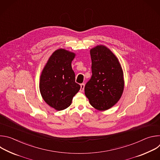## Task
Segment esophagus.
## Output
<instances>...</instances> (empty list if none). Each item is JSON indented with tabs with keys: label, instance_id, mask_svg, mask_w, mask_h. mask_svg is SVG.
Here are the masks:
<instances>
[{
	"label": "esophagus",
	"instance_id": "34e87169",
	"mask_svg": "<svg viewBox=\"0 0 160 160\" xmlns=\"http://www.w3.org/2000/svg\"><path fill=\"white\" fill-rule=\"evenodd\" d=\"M84 87H85V84L82 83L80 85V91H81V92H83V91L84 90Z\"/></svg>",
	"mask_w": 160,
	"mask_h": 160
}]
</instances>
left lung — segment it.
<instances>
[{
	"label": "left lung",
	"mask_w": 160,
	"mask_h": 160,
	"mask_svg": "<svg viewBox=\"0 0 160 160\" xmlns=\"http://www.w3.org/2000/svg\"><path fill=\"white\" fill-rule=\"evenodd\" d=\"M92 75L85 87V94L90 105L99 111L115 106L124 90V77L117 57L105 45L90 51Z\"/></svg>",
	"instance_id": "left-lung-1"
}]
</instances>
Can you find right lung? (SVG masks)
<instances>
[{
  "mask_svg": "<svg viewBox=\"0 0 160 160\" xmlns=\"http://www.w3.org/2000/svg\"><path fill=\"white\" fill-rule=\"evenodd\" d=\"M75 53L58 49L49 57L42 71L39 88L41 96L49 106L61 111L69 107L80 86L75 82L72 62Z\"/></svg>",
  "mask_w": 160,
  "mask_h": 160,
  "instance_id": "add662e5",
  "label": "right lung"
}]
</instances>
